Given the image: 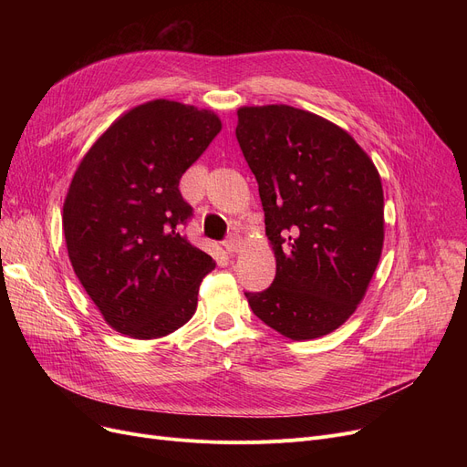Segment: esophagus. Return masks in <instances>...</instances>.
<instances>
[{"label": "esophagus", "instance_id": "obj_1", "mask_svg": "<svg viewBox=\"0 0 467 467\" xmlns=\"http://www.w3.org/2000/svg\"><path fill=\"white\" fill-rule=\"evenodd\" d=\"M240 238L236 236V234H233V236H229L225 242H223V246H225V250L229 252V254H236L238 250H240Z\"/></svg>", "mask_w": 467, "mask_h": 467}]
</instances>
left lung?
<instances>
[{"label":"left lung","instance_id":"obj_1","mask_svg":"<svg viewBox=\"0 0 467 467\" xmlns=\"http://www.w3.org/2000/svg\"><path fill=\"white\" fill-rule=\"evenodd\" d=\"M236 140L276 257L275 282L248 303L287 338L324 337L354 314L380 259L379 171L348 132L291 106L240 108Z\"/></svg>","mask_w":467,"mask_h":467}]
</instances>
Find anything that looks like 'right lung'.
Segmentation results:
<instances>
[{
	"mask_svg": "<svg viewBox=\"0 0 467 467\" xmlns=\"http://www.w3.org/2000/svg\"><path fill=\"white\" fill-rule=\"evenodd\" d=\"M219 130L208 109L153 100L117 119L76 170L62 213L67 255L122 335L159 338L196 310L215 263L183 234L192 206L180 180Z\"/></svg>",
	"mask_w": 467,
	"mask_h": 467,
	"instance_id": "1",
	"label": "right lung"
}]
</instances>
